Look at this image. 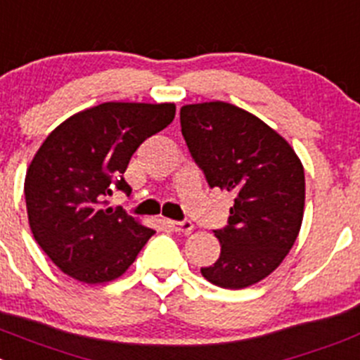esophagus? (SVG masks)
Masks as SVG:
<instances>
[{
    "mask_svg": "<svg viewBox=\"0 0 360 360\" xmlns=\"http://www.w3.org/2000/svg\"><path fill=\"white\" fill-rule=\"evenodd\" d=\"M169 227L172 231L179 234H190L193 231V224L190 220H184V221H176V220H167Z\"/></svg>",
    "mask_w": 360,
    "mask_h": 360,
    "instance_id": "1",
    "label": "esophagus"
}]
</instances>
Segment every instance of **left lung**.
Listing matches in <instances>:
<instances>
[{
    "mask_svg": "<svg viewBox=\"0 0 360 360\" xmlns=\"http://www.w3.org/2000/svg\"><path fill=\"white\" fill-rule=\"evenodd\" d=\"M181 131L207 184L234 195L229 226L214 231L220 257L200 274L226 290L257 284L277 270L300 233L304 165L259 117L224 101L184 104Z\"/></svg>",
    "mask_w": 360,
    "mask_h": 360,
    "instance_id": "obj_1",
    "label": "left lung"
}]
</instances>
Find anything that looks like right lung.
Returning a JSON list of instances; mask_svg holds the SVG:
<instances>
[{
    "mask_svg": "<svg viewBox=\"0 0 360 360\" xmlns=\"http://www.w3.org/2000/svg\"><path fill=\"white\" fill-rule=\"evenodd\" d=\"M174 103H103L74 113L48 134L25 179L30 229L49 259L83 284L126 274L156 231L106 197L129 193L131 156L174 120Z\"/></svg>",
    "mask_w": 360,
    "mask_h": 360,
    "instance_id": "obj_1",
    "label": "right lung"
}]
</instances>
